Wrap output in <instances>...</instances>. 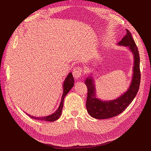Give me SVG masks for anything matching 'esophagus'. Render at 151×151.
Wrapping results in <instances>:
<instances>
[{"mask_svg": "<svg viewBox=\"0 0 151 151\" xmlns=\"http://www.w3.org/2000/svg\"><path fill=\"white\" fill-rule=\"evenodd\" d=\"M83 71V69L81 67H77L74 68V70H73L72 74L76 79H78L81 76V73Z\"/></svg>", "mask_w": 151, "mask_h": 151, "instance_id": "34e87169", "label": "esophagus"}]
</instances>
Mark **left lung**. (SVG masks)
<instances>
[{
	"label": "left lung",
	"instance_id": "left-lung-1",
	"mask_svg": "<svg viewBox=\"0 0 151 151\" xmlns=\"http://www.w3.org/2000/svg\"><path fill=\"white\" fill-rule=\"evenodd\" d=\"M126 30V35L118 43V45L127 47L134 56L133 74L129 88L116 99L101 100L96 96V90L92 73L85 81L88 88V97L86 104L87 111L91 116L96 119H107L119 115L132 103L138 93L140 82V56L130 32L128 29Z\"/></svg>",
	"mask_w": 151,
	"mask_h": 151
}]
</instances>
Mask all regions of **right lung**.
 <instances>
[{
  "mask_svg": "<svg viewBox=\"0 0 151 151\" xmlns=\"http://www.w3.org/2000/svg\"><path fill=\"white\" fill-rule=\"evenodd\" d=\"M74 85V79L73 77V76L72 74V72H70L69 74L67 75L65 81H63V94L61 98V101L60 103V105L58 108L57 110L55 111L53 113L51 114L48 116H40V117H36L34 116H31L29 114L27 113L29 116H30L33 119H36L38 120L41 121H45V122H54L57 120H58L59 118H60V115H62V111L63 108V101H64V98L65 96L69 92L70 90L73 88V86Z\"/></svg>",
  "mask_w": 151,
  "mask_h": 151,
  "instance_id": "add662e5",
  "label": "right lung"
}]
</instances>
